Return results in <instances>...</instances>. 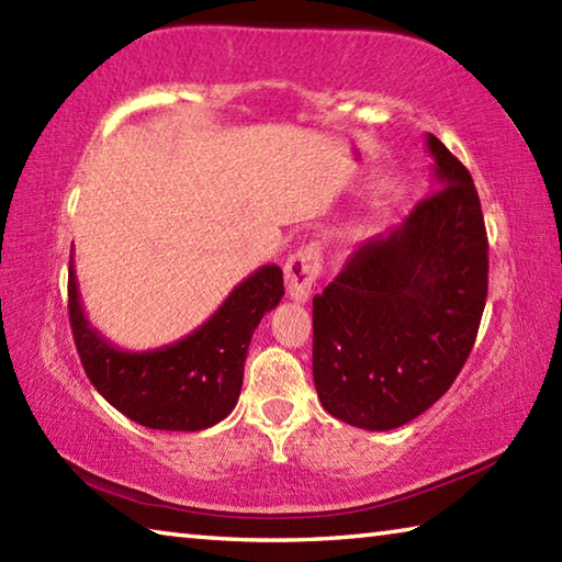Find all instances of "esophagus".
<instances>
[{
  "label": "esophagus",
  "instance_id": "esophagus-1",
  "mask_svg": "<svg viewBox=\"0 0 562 562\" xmlns=\"http://www.w3.org/2000/svg\"><path fill=\"white\" fill-rule=\"evenodd\" d=\"M322 274V258L315 245H304L284 265V284L294 302H307L312 288Z\"/></svg>",
  "mask_w": 562,
  "mask_h": 562
}]
</instances>
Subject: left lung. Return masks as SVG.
<instances>
[{
    "label": "left lung",
    "instance_id": "obj_1",
    "mask_svg": "<svg viewBox=\"0 0 562 562\" xmlns=\"http://www.w3.org/2000/svg\"><path fill=\"white\" fill-rule=\"evenodd\" d=\"M436 190L367 240L312 300V374L339 422L389 431L449 392L488 294V237L465 166L426 133Z\"/></svg>",
    "mask_w": 562,
    "mask_h": 562
}]
</instances>
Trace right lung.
Returning <instances> with one entry per match:
<instances>
[{
    "label": "right lung",
    "instance_id": "1",
    "mask_svg": "<svg viewBox=\"0 0 562 562\" xmlns=\"http://www.w3.org/2000/svg\"><path fill=\"white\" fill-rule=\"evenodd\" d=\"M282 294V270L262 265L188 337L148 351H123L89 325L74 258L69 262V319L83 372L113 408L160 431H201L233 412L252 331Z\"/></svg>",
    "mask_w": 562,
    "mask_h": 562
}]
</instances>
